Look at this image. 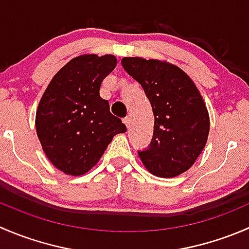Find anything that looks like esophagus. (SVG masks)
Here are the masks:
<instances>
[{"instance_id": "34e87169", "label": "esophagus", "mask_w": 249, "mask_h": 249, "mask_svg": "<svg viewBox=\"0 0 249 249\" xmlns=\"http://www.w3.org/2000/svg\"><path fill=\"white\" fill-rule=\"evenodd\" d=\"M131 117H130V115H127L126 118H124V120H123V122L125 123V125H126L127 127H130V124H131Z\"/></svg>"}]
</instances>
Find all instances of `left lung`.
<instances>
[{"mask_svg": "<svg viewBox=\"0 0 249 249\" xmlns=\"http://www.w3.org/2000/svg\"><path fill=\"white\" fill-rule=\"evenodd\" d=\"M125 71L140 83L154 114V134L139 152L152 175L172 178L194 165L210 132V114L199 89L182 69L167 61L123 57Z\"/></svg>", "mask_w": 249, "mask_h": 249, "instance_id": "left-lung-1", "label": "left lung"}]
</instances>
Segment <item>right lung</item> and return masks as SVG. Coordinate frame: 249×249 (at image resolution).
Returning a JSON list of instances; mask_svg holds the SVG:
<instances>
[{"mask_svg": "<svg viewBox=\"0 0 249 249\" xmlns=\"http://www.w3.org/2000/svg\"><path fill=\"white\" fill-rule=\"evenodd\" d=\"M117 57L83 54L53 77L36 112V131L49 161L70 176H82L99 162L110 141L126 131L109 112L100 88Z\"/></svg>", "mask_w": 249, "mask_h": 249, "instance_id": "add662e5", "label": "right lung"}]
</instances>
